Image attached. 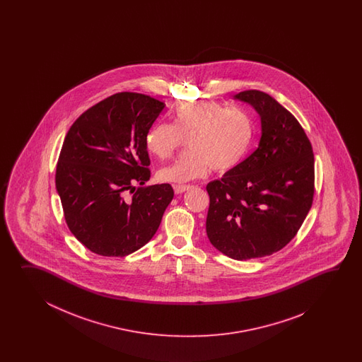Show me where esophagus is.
I'll return each instance as SVG.
<instances>
[{
    "label": "esophagus",
    "instance_id": "1",
    "mask_svg": "<svg viewBox=\"0 0 362 362\" xmlns=\"http://www.w3.org/2000/svg\"><path fill=\"white\" fill-rule=\"evenodd\" d=\"M192 185H175V186H173V189H175V192H176V194H181V192H185L186 190L192 189Z\"/></svg>",
    "mask_w": 362,
    "mask_h": 362
}]
</instances>
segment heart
<instances>
[{
    "label": "heart",
    "instance_id": "obj_1",
    "mask_svg": "<svg viewBox=\"0 0 362 362\" xmlns=\"http://www.w3.org/2000/svg\"><path fill=\"white\" fill-rule=\"evenodd\" d=\"M170 117L172 124H153L145 136L147 151L160 160L170 159L186 139L184 154L159 170L162 181L186 182L206 176L211 168L233 170L246 156L254 139L251 115L215 100L185 102Z\"/></svg>",
    "mask_w": 362,
    "mask_h": 362
}]
</instances>
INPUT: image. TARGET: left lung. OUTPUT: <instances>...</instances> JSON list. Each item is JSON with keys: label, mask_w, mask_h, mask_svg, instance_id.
Wrapping results in <instances>:
<instances>
[{"label": "left lung", "mask_w": 362, "mask_h": 362, "mask_svg": "<svg viewBox=\"0 0 362 362\" xmlns=\"http://www.w3.org/2000/svg\"><path fill=\"white\" fill-rule=\"evenodd\" d=\"M262 119V139L252 154L207 185V235L235 260L277 252L296 235L315 195V155L295 116L260 90L234 97Z\"/></svg>", "instance_id": "obj_1"}]
</instances>
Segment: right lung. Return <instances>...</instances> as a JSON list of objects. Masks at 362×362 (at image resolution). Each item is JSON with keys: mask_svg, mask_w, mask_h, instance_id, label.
<instances>
[{"mask_svg": "<svg viewBox=\"0 0 362 362\" xmlns=\"http://www.w3.org/2000/svg\"><path fill=\"white\" fill-rule=\"evenodd\" d=\"M164 106L145 94L116 93L66 134L55 186L69 230L94 254L123 257L145 246L173 199L170 184L142 186L151 175L145 136Z\"/></svg>", "mask_w": 362, "mask_h": 362, "instance_id": "1", "label": "right lung"}]
</instances>
